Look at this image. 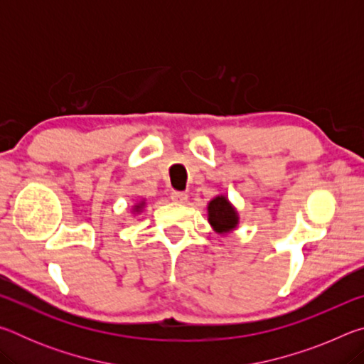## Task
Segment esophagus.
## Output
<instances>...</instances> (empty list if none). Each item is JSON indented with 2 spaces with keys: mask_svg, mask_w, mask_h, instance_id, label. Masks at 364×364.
<instances>
[{
  "mask_svg": "<svg viewBox=\"0 0 364 364\" xmlns=\"http://www.w3.org/2000/svg\"><path fill=\"white\" fill-rule=\"evenodd\" d=\"M171 200L176 202V204H184V202L188 200V194L186 193H181V191H173V193L170 194Z\"/></svg>",
  "mask_w": 364,
  "mask_h": 364,
  "instance_id": "obj_1",
  "label": "esophagus"
}]
</instances>
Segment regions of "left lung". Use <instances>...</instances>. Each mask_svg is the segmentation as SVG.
<instances>
[{
  "mask_svg": "<svg viewBox=\"0 0 364 364\" xmlns=\"http://www.w3.org/2000/svg\"><path fill=\"white\" fill-rule=\"evenodd\" d=\"M208 221L220 232L230 231L232 228H236L237 215L226 197H215L210 204H208Z\"/></svg>",
  "mask_w": 364,
  "mask_h": 364,
  "instance_id": "8db88e82",
  "label": "left lung"
}]
</instances>
